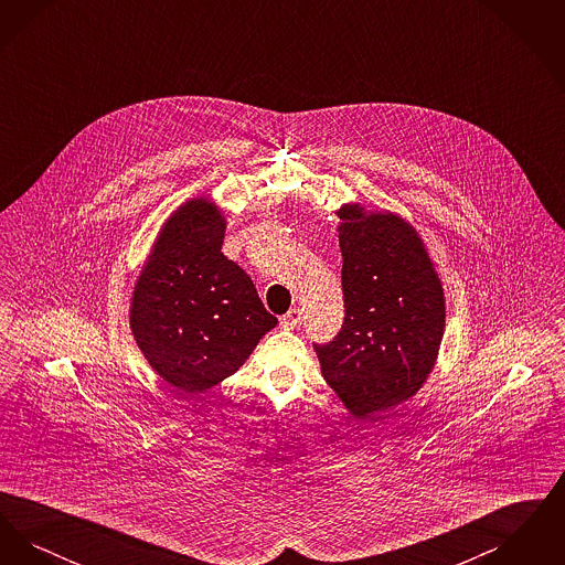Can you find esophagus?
Returning a JSON list of instances; mask_svg holds the SVG:
<instances>
[{
    "label": "esophagus",
    "mask_w": 565,
    "mask_h": 565,
    "mask_svg": "<svg viewBox=\"0 0 565 565\" xmlns=\"http://www.w3.org/2000/svg\"><path fill=\"white\" fill-rule=\"evenodd\" d=\"M300 320H302L300 309H290V311L281 318V328H284V330H295L296 326L300 323Z\"/></svg>",
    "instance_id": "esophagus-1"
}]
</instances>
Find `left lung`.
Instances as JSON below:
<instances>
[{
  "instance_id": "8db88e82",
  "label": "left lung",
  "mask_w": 565,
  "mask_h": 565,
  "mask_svg": "<svg viewBox=\"0 0 565 565\" xmlns=\"http://www.w3.org/2000/svg\"><path fill=\"white\" fill-rule=\"evenodd\" d=\"M345 322L316 345L326 383L353 417L413 398L430 376L445 334V290L426 243L403 215L343 203Z\"/></svg>"
}]
</instances>
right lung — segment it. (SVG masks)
Returning a JSON list of instances; mask_svg holds the SVG:
<instances>
[{"label": "right lung", "mask_w": 565, "mask_h": 565, "mask_svg": "<svg viewBox=\"0 0 565 565\" xmlns=\"http://www.w3.org/2000/svg\"><path fill=\"white\" fill-rule=\"evenodd\" d=\"M226 220L192 196L162 222L129 305L135 343L180 396L235 375L277 326L249 275L220 249Z\"/></svg>", "instance_id": "1"}]
</instances>
